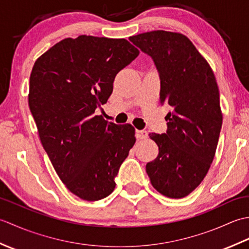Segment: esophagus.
<instances>
[{
	"label": "esophagus",
	"mask_w": 249,
	"mask_h": 249,
	"mask_svg": "<svg viewBox=\"0 0 249 249\" xmlns=\"http://www.w3.org/2000/svg\"><path fill=\"white\" fill-rule=\"evenodd\" d=\"M136 137L137 139H146L147 137H149V135H147V131L145 130H141V129H137L136 130Z\"/></svg>",
	"instance_id": "obj_1"
}]
</instances>
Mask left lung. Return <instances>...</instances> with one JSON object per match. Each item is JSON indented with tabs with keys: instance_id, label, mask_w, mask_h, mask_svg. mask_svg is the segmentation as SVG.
I'll use <instances>...</instances> for the list:
<instances>
[{
	"instance_id": "8db88e82",
	"label": "left lung",
	"mask_w": 249,
	"mask_h": 249,
	"mask_svg": "<svg viewBox=\"0 0 249 249\" xmlns=\"http://www.w3.org/2000/svg\"><path fill=\"white\" fill-rule=\"evenodd\" d=\"M129 40L152 57L160 79V103L170 108L166 134H150L160 153L146 163V173L158 193L184 198L203 181L214 160L223 124L217 82L183 34L152 31Z\"/></svg>"
}]
</instances>
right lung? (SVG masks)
<instances>
[{
    "mask_svg": "<svg viewBox=\"0 0 249 249\" xmlns=\"http://www.w3.org/2000/svg\"><path fill=\"white\" fill-rule=\"evenodd\" d=\"M139 51L126 39L80 35L37 59L29 106L61 181L87 201L104 199L136 142L130 124L108 123L95 110L107 103L114 78Z\"/></svg>",
    "mask_w": 249,
    "mask_h": 249,
    "instance_id": "add662e5",
    "label": "right lung"
}]
</instances>
